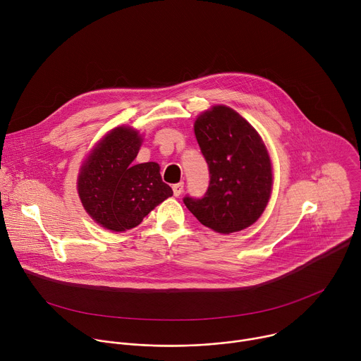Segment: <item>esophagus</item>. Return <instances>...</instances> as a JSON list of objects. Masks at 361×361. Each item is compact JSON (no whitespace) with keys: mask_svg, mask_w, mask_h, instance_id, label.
<instances>
[{"mask_svg":"<svg viewBox=\"0 0 361 361\" xmlns=\"http://www.w3.org/2000/svg\"><path fill=\"white\" fill-rule=\"evenodd\" d=\"M183 190H184V183H177L173 185V192L176 197H178L183 192Z\"/></svg>","mask_w":361,"mask_h":361,"instance_id":"esophagus-1","label":"esophagus"}]
</instances>
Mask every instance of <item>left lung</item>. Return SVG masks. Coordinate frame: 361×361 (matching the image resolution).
<instances>
[{"instance_id":"left-lung-1","label":"left lung","mask_w":361,"mask_h":361,"mask_svg":"<svg viewBox=\"0 0 361 361\" xmlns=\"http://www.w3.org/2000/svg\"><path fill=\"white\" fill-rule=\"evenodd\" d=\"M210 183L201 198L185 195V207L205 227L240 231L263 214L271 192V163L260 135L234 110L216 106L194 124Z\"/></svg>"}]
</instances>
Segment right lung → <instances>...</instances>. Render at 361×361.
Masks as SVG:
<instances>
[{
    "mask_svg": "<svg viewBox=\"0 0 361 361\" xmlns=\"http://www.w3.org/2000/svg\"><path fill=\"white\" fill-rule=\"evenodd\" d=\"M138 133L118 127L102 138L78 176V194L87 213L102 227L126 231L138 226L156 205L173 195L157 163L134 164Z\"/></svg>",
    "mask_w": 361,
    "mask_h": 361,
    "instance_id": "add662e5",
    "label": "right lung"
}]
</instances>
